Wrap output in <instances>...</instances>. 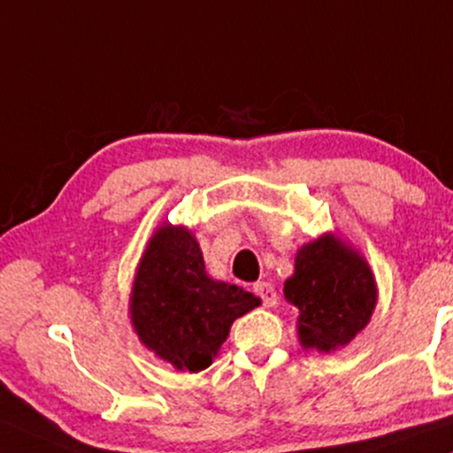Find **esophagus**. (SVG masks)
<instances>
[{
	"instance_id": "esophagus-1",
	"label": "esophagus",
	"mask_w": 453,
	"mask_h": 453,
	"mask_svg": "<svg viewBox=\"0 0 453 453\" xmlns=\"http://www.w3.org/2000/svg\"><path fill=\"white\" fill-rule=\"evenodd\" d=\"M253 293H256L259 299L265 307H274L276 301H278V295H276V288L272 287L270 282H256L253 284Z\"/></svg>"
}]
</instances>
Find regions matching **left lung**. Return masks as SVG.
Listing matches in <instances>:
<instances>
[{
	"label": "left lung",
	"mask_w": 453,
	"mask_h": 453,
	"mask_svg": "<svg viewBox=\"0 0 453 453\" xmlns=\"http://www.w3.org/2000/svg\"><path fill=\"white\" fill-rule=\"evenodd\" d=\"M284 296L299 309V340L305 349H342L369 324L377 303L373 272L361 253L334 234L303 245Z\"/></svg>",
	"instance_id": "left-lung-1"
}]
</instances>
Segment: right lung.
Returning <instances> with one entry per match:
<instances>
[{"mask_svg": "<svg viewBox=\"0 0 453 453\" xmlns=\"http://www.w3.org/2000/svg\"><path fill=\"white\" fill-rule=\"evenodd\" d=\"M259 305L237 284L212 280L188 226L157 228L135 270L129 313L146 349L179 371L208 369L233 321Z\"/></svg>", "mask_w": 453, "mask_h": 453, "instance_id": "obj_1", "label": "right lung"}]
</instances>
